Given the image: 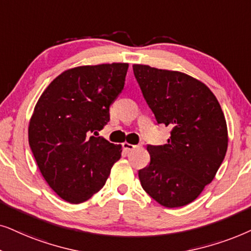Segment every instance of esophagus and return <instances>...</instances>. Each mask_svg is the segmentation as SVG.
<instances>
[{"label": "esophagus", "mask_w": 251, "mask_h": 251, "mask_svg": "<svg viewBox=\"0 0 251 251\" xmlns=\"http://www.w3.org/2000/svg\"><path fill=\"white\" fill-rule=\"evenodd\" d=\"M140 147H141V146H139V145H131V143H128V142H124L123 143V148L125 149L126 151H132V150L138 149V148H140Z\"/></svg>", "instance_id": "1"}]
</instances>
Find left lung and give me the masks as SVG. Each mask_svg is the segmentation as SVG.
<instances>
[{"instance_id": "1", "label": "left lung", "mask_w": 251, "mask_h": 251, "mask_svg": "<svg viewBox=\"0 0 251 251\" xmlns=\"http://www.w3.org/2000/svg\"><path fill=\"white\" fill-rule=\"evenodd\" d=\"M133 71L157 123L171 128L168 143L147 146L150 162L139 170L142 188L165 208L189 204L225 158L223 110L209 87L192 75L145 64H134Z\"/></svg>"}]
</instances>
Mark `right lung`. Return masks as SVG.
<instances>
[{
    "mask_svg": "<svg viewBox=\"0 0 251 251\" xmlns=\"http://www.w3.org/2000/svg\"><path fill=\"white\" fill-rule=\"evenodd\" d=\"M127 69V63H111L65 70L36 102L29 146L43 179L66 202L91 199L122 156V146L94 135L110 120V105L123 92Z\"/></svg>",
    "mask_w": 251,
    "mask_h": 251,
    "instance_id": "add662e5",
    "label": "right lung"
}]
</instances>
